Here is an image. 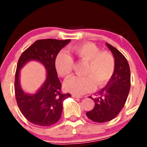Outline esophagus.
<instances>
[{"instance_id": "esophagus-1", "label": "esophagus", "mask_w": 147, "mask_h": 147, "mask_svg": "<svg viewBox=\"0 0 147 147\" xmlns=\"http://www.w3.org/2000/svg\"><path fill=\"white\" fill-rule=\"evenodd\" d=\"M72 97H74V98H82V96H80V95H78V94H72Z\"/></svg>"}]
</instances>
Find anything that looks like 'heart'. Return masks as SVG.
I'll use <instances>...</instances> for the list:
<instances>
[{"mask_svg": "<svg viewBox=\"0 0 147 147\" xmlns=\"http://www.w3.org/2000/svg\"><path fill=\"white\" fill-rule=\"evenodd\" d=\"M69 52L80 61L87 62L84 77H73L65 83V89L75 94H84L92 92L96 85L105 87L113 76L116 62L109 51H101L96 44L84 42L69 48ZM55 68L59 75L65 79L72 75L74 68L72 57L65 52H60L55 58Z\"/></svg>", "mask_w": 147, "mask_h": 147, "instance_id": "heart-1", "label": "heart"}]
</instances>
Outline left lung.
Instances as JSON below:
<instances>
[{"label":"left lung","mask_w":147,"mask_h":147,"mask_svg":"<svg viewBox=\"0 0 147 147\" xmlns=\"http://www.w3.org/2000/svg\"><path fill=\"white\" fill-rule=\"evenodd\" d=\"M115 58L116 67L113 76L106 87L92 99L95 105L86 113L89 119L95 122H106L116 117L127 101L129 92L131 80L130 68L124 55L110 44L106 43Z\"/></svg>","instance_id":"8db88e82"}]
</instances>
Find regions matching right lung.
<instances>
[{
	"mask_svg": "<svg viewBox=\"0 0 147 147\" xmlns=\"http://www.w3.org/2000/svg\"><path fill=\"white\" fill-rule=\"evenodd\" d=\"M70 40H38L22 53L18 62L14 86L16 102L23 116L35 125L47 127L57 123L62 115L63 102L71 97L69 93L62 92V84L55 65L59 52ZM33 59L40 61L46 67L47 78L36 94L29 95L20 88L19 73L23 65Z\"/></svg>",
	"mask_w": 147,
	"mask_h": 147,
	"instance_id": "add662e5",
	"label": "right lung"
}]
</instances>
